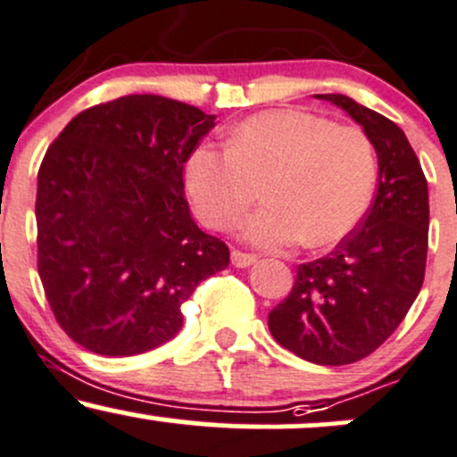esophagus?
Returning <instances> with one entry per match:
<instances>
[{
    "mask_svg": "<svg viewBox=\"0 0 457 457\" xmlns=\"http://www.w3.org/2000/svg\"><path fill=\"white\" fill-rule=\"evenodd\" d=\"M255 260L258 258H255L253 253H245V251H240V249L232 251V264L236 266V269H246V266L253 264Z\"/></svg>",
    "mask_w": 457,
    "mask_h": 457,
    "instance_id": "1",
    "label": "esophagus"
}]
</instances>
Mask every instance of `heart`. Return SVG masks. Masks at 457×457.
I'll return each mask as SVG.
<instances>
[{"label":"heart","instance_id":"obj_1","mask_svg":"<svg viewBox=\"0 0 457 457\" xmlns=\"http://www.w3.org/2000/svg\"><path fill=\"white\" fill-rule=\"evenodd\" d=\"M376 178L363 129L303 109L249 115L229 130L228 145L204 141L187 162L193 208L212 229L232 228L262 185L266 206L240 225L246 243L262 249L339 243L370 208Z\"/></svg>","mask_w":457,"mask_h":457}]
</instances>
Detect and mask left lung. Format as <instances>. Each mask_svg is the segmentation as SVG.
<instances>
[{
  "label": "left lung",
  "mask_w": 457,
  "mask_h": 457,
  "mask_svg": "<svg viewBox=\"0 0 457 457\" xmlns=\"http://www.w3.org/2000/svg\"><path fill=\"white\" fill-rule=\"evenodd\" d=\"M348 112L378 154V191L361 223L327 258L301 264L269 313L277 344L318 365H348L400 327L426 277L429 202L403 130L344 94H316Z\"/></svg>",
  "instance_id": "8db88e82"
}]
</instances>
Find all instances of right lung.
Instances as JSON below:
<instances>
[{"label": "right lung", "instance_id": "obj_1", "mask_svg": "<svg viewBox=\"0 0 457 457\" xmlns=\"http://www.w3.org/2000/svg\"><path fill=\"white\" fill-rule=\"evenodd\" d=\"M214 115L154 94L86 109L38 170V275L62 330L86 350L130 356L182 327V303L228 269L223 240L193 223L185 162Z\"/></svg>", "mask_w": 457, "mask_h": 457}]
</instances>
